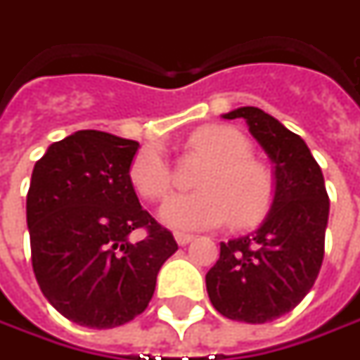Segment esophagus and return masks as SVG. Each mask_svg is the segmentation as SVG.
Listing matches in <instances>:
<instances>
[{"instance_id": "obj_1", "label": "esophagus", "mask_w": 360, "mask_h": 360, "mask_svg": "<svg viewBox=\"0 0 360 360\" xmlns=\"http://www.w3.org/2000/svg\"><path fill=\"white\" fill-rule=\"evenodd\" d=\"M193 239H195V235H189V233H175V241L179 245H189Z\"/></svg>"}]
</instances>
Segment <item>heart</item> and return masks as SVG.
<instances>
[{"label":"heart","instance_id":"heart-1","mask_svg":"<svg viewBox=\"0 0 360 360\" xmlns=\"http://www.w3.org/2000/svg\"><path fill=\"white\" fill-rule=\"evenodd\" d=\"M189 145L213 165L199 179L201 191L181 193L163 205L165 225L199 231L231 217L235 227H249L265 217L275 201V177L265 163L251 157V143L243 133L227 125H205L193 133ZM129 179L143 199L157 203L173 187V169L159 147H145L131 159Z\"/></svg>","mask_w":360,"mask_h":360}]
</instances>
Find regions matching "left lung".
<instances>
[{
  "label": "left lung",
  "instance_id": "8db88e82",
  "mask_svg": "<svg viewBox=\"0 0 360 360\" xmlns=\"http://www.w3.org/2000/svg\"><path fill=\"white\" fill-rule=\"evenodd\" d=\"M239 117L275 161V201L259 229L221 243L205 281L221 315L261 325L292 311L315 285L325 257L328 195L323 171L297 133L259 107L225 115Z\"/></svg>",
  "mask_w": 360,
  "mask_h": 360
}]
</instances>
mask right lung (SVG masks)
Here are the masks:
<instances>
[{"label":"right lung","mask_w":360,"mask_h":360,"mask_svg":"<svg viewBox=\"0 0 360 360\" xmlns=\"http://www.w3.org/2000/svg\"><path fill=\"white\" fill-rule=\"evenodd\" d=\"M139 143L85 129L53 143L27 191L32 265L45 299L89 328L141 315L157 273L177 251L173 233L141 205L129 179ZM146 231L131 243L129 233Z\"/></svg>","instance_id":"1"}]
</instances>
